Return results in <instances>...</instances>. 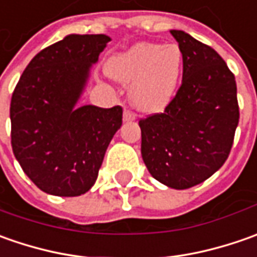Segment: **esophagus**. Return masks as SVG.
I'll use <instances>...</instances> for the list:
<instances>
[{"mask_svg": "<svg viewBox=\"0 0 257 257\" xmlns=\"http://www.w3.org/2000/svg\"><path fill=\"white\" fill-rule=\"evenodd\" d=\"M123 120L124 121H134V120H136V115H134L130 110H124Z\"/></svg>", "mask_w": 257, "mask_h": 257, "instance_id": "esophagus-1", "label": "esophagus"}]
</instances>
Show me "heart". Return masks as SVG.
Here are the masks:
<instances>
[{"mask_svg": "<svg viewBox=\"0 0 257 257\" xmlns=\"http://www.w3.org/2000/svg\"><path fill=\"white\" fill-rule=\"evenodd\" d=\"M107 74L121 84H130L128 97L144 113H156L170 103L183 71V53L177 44L139 43L113 55Z\"/></svg>", "mask_w": 257, "mask_h": 257, "instance_id": "b5f03b06", "label": "heart"}]
</instances>
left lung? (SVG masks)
Here are the masks:
<instances>
[{
	"instance_id": "8db88e82",
	"label": "left lung",
	"mask_w": 257,
	"mask_h": 257,
	"mask_svg": "<svg viewBox=\"0 0 257 257\" xmlns=\"http://www.w3.org/2000/svg\"><path fill=\"white\" fill-rule=\"evenodd\" d=\"M183 53L182 85L163 113L139 121L142 157L156 180L184 190L216 173L239 124L234 75L212 47L172 30Z\"/></svg>"
}]
</instances>
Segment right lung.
Returning <instances> with one entry per match:
<instances>
[{"instance_id": "obj_1", "label": "right lung", "mask_w": 257, "mask_h": 257, "mask_svg": "<svg viewBox=\"0 0 257 257\" xmlns=\"http://www.w3.org/2000/svg\"><path fill=\"white\" fill-rule=\"evenodd\" d=\"M110 40L104 34L67 35L35 55L13 93V152L31 182L48 194L88 192L121 127L120 105H77Z\"/></svg>"}]
</instances>
